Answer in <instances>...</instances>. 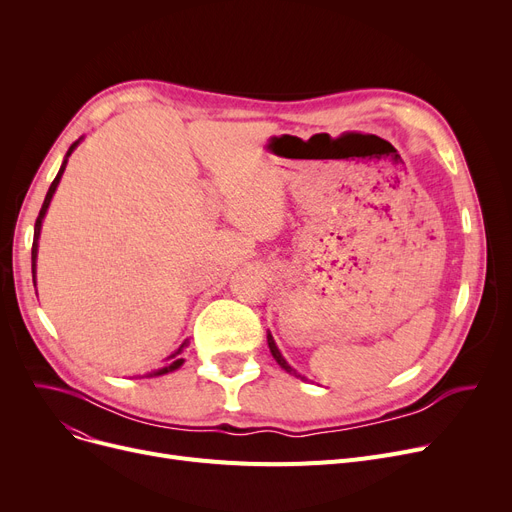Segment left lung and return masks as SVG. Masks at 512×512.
<instances>
[{
    "instance_id": "8db88e82",
    "label": "left lung",
    "mask_w": 512,
    "mask_h": 512,
    "mask_svg": "<svg viewBox=\"0 0 512 512\" xmlns=\"http://www.w3.org/2000/svg\"><path fill=\"white\" fill-rule=\"evenodd\" d=\"M267 346H270V353H272V357L276 359V363L284 369V371H288V373H292L294 375V378H301V380H305V375H301L297 369H294V367H290L288 365V361L282 357V353H280V348L276 346V340H274V336L270 334V332H267Z\"/></svg>"
}]
</instances>
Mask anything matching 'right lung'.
I'll return each mask as SVG.
<instances>
[{
    "mask_svg": "<svg viewBox=\"0 0 512 512\" xmlns=\"http://www.w3.org/2000/svg\"><path fill=\"white\" fill-rule=\"evenodd\" d=\"M80 141H83V137H80L76 143L70 145V149H68L64 161H62V166H60L58 176L53 178V182H51V186H49V191H47L45 201H43V207H41V211H39V218H37V222H35V238H33V253H31V255H33V257H31V259H33V284H37V251H39V236H41V226H43V220H45V213H47V209H49V203H51V199H53V193H56V188H58V184H60V180H62V174H64L66 164H68V157L72 155V151L78 147ZM184 346H186V340L180 344V348H178L176 353H172V355L168 357V363H166L164 367H159V369H155V371L145 373L143 378H157V375H166V373H170V371H176V369L184 363V359L180 357L182 351H184Z\"/></svg>",
    "mask_w": 512,
    "mask_h": 512,
    "instance_id": "add662e5",
    "label": "right lung"
}]
</instances>
